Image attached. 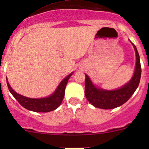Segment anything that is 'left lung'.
I'll return each instance as SVG.
<instances>
[{
	"mask_svg": "<svg viewBox=\"0 0 149 149\" xmlns=\"http://www.w3.org/2000/svg\"><path fill=\"white\" fill-rule=\"evenodd\" d=\"M134 47L136 55V65L134 75L131 80L121 88L113 91L97 88L93 85L88 76L86 75L85 96L87 100L95 107L109 109L121 106L131 97L139 86L141 76V66L139 54Z\"/></svg>",
	"mask_w": 149,
	"mask_h": 149,
	"instance_id": "obj_1",
	"label": "left lung"
}]
</instances>
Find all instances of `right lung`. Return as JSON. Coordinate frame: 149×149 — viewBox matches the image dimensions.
Wrapping results in <instances>:
<instances>
[{
	"instance_id": "add662e5",
	"label": "right lung",
	"mask_w": 149,
	"mask_h": 149,
	"mask_svg": "<svg viewBox=\"0 0 149 149\" xmlns=\"http://www.w3.org/2000/svg\"><path fill=\"white\" fill-rule=\"evenodd\" d=\"M72 74L73 73L69 74L67 77L65 78L59 84L55 92L50 97H46V98H27V97L17 94L16 91H13L11 87L10 86L8 81H7V85H8V89L12 95L17 100L18 102L22 107L26 108V109L37 112H48L55 110L61 104L64 98V95H65V89L68 81L70 79Z\"/></svg>"
}]
</instances>
